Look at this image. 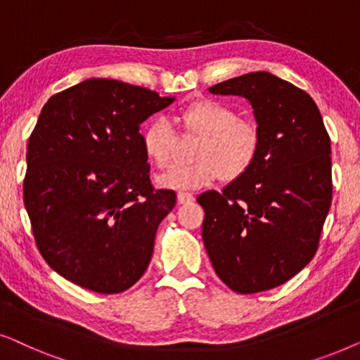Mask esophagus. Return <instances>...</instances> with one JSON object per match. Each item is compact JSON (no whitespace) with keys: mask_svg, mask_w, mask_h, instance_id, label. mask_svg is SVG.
Returning a JSON list of instances; mask_svg holds the SVG:
<instances>
[{"mask_svg":"<svg viewBox=\"0 0 360 360\" xmlns=\"http://www.w3.org/2000/svg\"><path fill=\"white\" fill-rule=\"evenodd\" d=\"M176 201H179L180 205L191 203V201H193V195L186 193V191H179V195H176Z\"/></svg>","mask_w":360,"mask_h":360,"instance_id":"esophagus-1","label":"esophagus"}]
</instances>
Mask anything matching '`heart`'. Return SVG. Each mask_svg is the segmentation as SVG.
<instances>
[{
  "mask_svg": "<svg viewBox=\"0 0 360 360\" xmlns=\"http://www.w3.org/2000/svg\"><path fill=\"white\" fill-rule=\"evenodd\" d=\"M185 131L200 136L193 159L188 165H174L157 176L162 188L191 191L210 186L221 175L226 180L248 174L262 146L259 126L248 117H239L233 106L216 100H198L181 111ZM174 127L164 117H155L142 131V149L147 160L159 169L170 162Z\"/></svg>",
  "mask_w": 360,
  "mask_h": 360,
  "instance_id": "heart-1",
  "label": "heart"
}]
</instances>
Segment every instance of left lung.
<instances>
[{"instance_id":"1","label":"left lung","mask_w":360,"mask_h":360,"mask_svg":"<svg viewBox=\"0 0 360 360\" xmlns=\"http://www.w3.org/2000/svg\"><path fill=\"white\" fill-rule=\"evenodd\" d=\"M208 91L245 98L262 146L248 174L196 198L203 243L231 290L265 292L316 254L333 198L331 141L313 98L272 73L250 72Z\"/></svg>"}]
</instances>
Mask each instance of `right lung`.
Segmentation results:
<instances>
[{"label": "right lung", "instance_id": "add662e5", "mask_svg": "<svg viewBox=\"0 0 360 360\" xmlns=\"http://www.w3.org/2000/svg\"><path fill=\"white\" fill-rule=\"evenodd\" d=\"M174 96L88 78L49 98L27 144L24 205L36 244L63 278L121 293L149 267L174 190H154L141 124Z\"/></svg>", "mask_w": 360, "mask_h": 360}]
</instances>
